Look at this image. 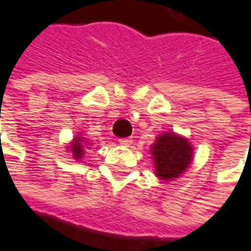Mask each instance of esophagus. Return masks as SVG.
<instances>
[{"label":"esophagus","mask_w":251,"mask_h":251,"mask_svg":"<svg viewBox=\"0 0 251 251\" xmlns=\"http://www.w3.org/2000/svg\"><path fill=\"white\" fill-rule=\"evenodd\" d=\"M119 144L122 147H130L132 145V139L130 138H122V139H119Z\"/></svg>","instance_id":"esophagus-1"}]
</instances>
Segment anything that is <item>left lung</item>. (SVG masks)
<instances>
[{
	"instance_id": "1",
	"label": "left lung",
	"mask_w": 251,
	"mask_h": 251,
	"mask_svg": "<svg viewBox=\"0 0 251 251\" xmlns=\"http://www.w3.org/2000/svg\"><path fill=\"white\" fill-rule=\"evenodd\" d=\"M155 175L161 181H174L187 171L193 162L191 142L174 130L162 132L151 145Z\"/></svg>"
}]
</instances>
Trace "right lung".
Returning a JSON list of instances; mask_svg holds the SVG:
<instances>
[{
  "label": "right lung",
  "instance_id": "obj_1",
  "mask_svg": "<svg viewBox=\"0 0 251 251\" xmlns=\"http://www.w3.org/2000/svg\"><path fill=\"white\" fill-rule=\"evenodd\" d=\"M87 145H90V142L81 135L79 133L76 138H73L72 139V142L67 145V152H70L72 153V156L76 159V161H79V159H83L84 158V152H86V147Z\"/></svg>",
  "mask_w": 251,
  "mask_h": 251
}]
</instances>
